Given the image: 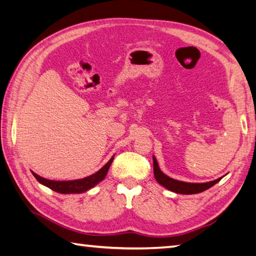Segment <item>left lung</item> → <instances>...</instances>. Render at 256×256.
<instances>
[{
	"label": "left lung",
	"mask_w": 256,
	"mask_h": 256,
	"mask_svg": "<svg viewBox=\"0 0 256 256\" xmlns=\"http://www.w3.org/2000/svg\"><path fill=\"white\" fill-rule=\"evenodd\" d=\"M153 171H154V178L161 186H164L170 192H174L176 194H199L205 192V190L212 187L216 184L222 178H218L214 181H209V182H202V184H192V182H184V181H179L170 178L169 176L164 174L159 168L158 161L156 156H153Z\"/></svg>",
	"instance_id": "8db88e82"
}]
</instances>
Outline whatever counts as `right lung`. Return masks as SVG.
Here are the masks:
<instances>
[{
	"mask_svg": "<svg viewBox=\"0 0 256 256\" xmlns=\"http://www.w3.org/2000/svg\"><path fill=\"white\" fill-rule=\"evenodd\" d=\"M114 160V156L110 158V161L106 164L103 168L97 171L94 174L82 179L77 180H68V181H58V180H49L42 178V176H38L32 171V174L34 176V178L39 181L41 184L46 186V187L50 188L54 192H57L59 194H82L85 192L87 190L95 187L97 184H100L102 180L105 179L108 171L110 169V164Z\"/></svg>",
	"mask_w": 256,
	"mask_h": 256,
	"instance_id": "add662e5",
	"label": "right lung"
}]
</instances>
